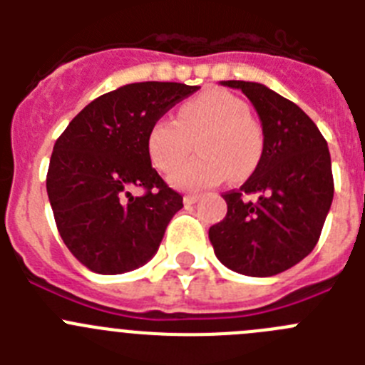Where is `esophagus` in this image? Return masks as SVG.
Returning <instances> with one entry per match:
<instances>
[{
  "instance_id": "1",
  "label": "esophagus",
  "mask_w": 365,
  "mask_h": 365,
  "mask_svg": "<svg viewBox=\"0 0 365 365\" xmlns=\"http://www.w3.org/2000/svg\"><path fill=\"white\" fill-rule=\"evenodd\" d=\"M182 201H185L186 206H192L199 201V195H193V193H190V195H185V199H182Z\"/></svg>"
}]
</instances>
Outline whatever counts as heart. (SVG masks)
Segmentation results:
<instances>
[{
    "mask_svg": "<svg viewBox=\"0 0 365 365\" xmlns=\"http://www.w3.org/2000/svg\"><path fill=\"white\" fill-rule=\"evenodd\" d=\"M197 159L172 177L175 188L206 190L228 175L241 180L254 172L263 151V133L247 102L222 89H210L182 102L177 120L159 117L148 131L146 146L153 166L170 173L188 157L195 143Z\"/></svg>",
    "mask_w": 365,
    "mask_h": 365,
    "instance_id": "b5f03b06",
    "label": "heart"
}]
</instances>
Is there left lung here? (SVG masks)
I'll use <instances>...</instances> for the list:
<instances>
[{
    "label": "left lung",
    "mask_w": 365,
    "mask_h": 365,
    "mask_svg": "<svg viewBox=\"0 0 365 365\" xmlns=\"http://www.w3.org/2000/svg\"><path fill=\"white\" fill-rule=\"evenodd\" d=\"M241 89L263 128V151L240 190L222 197L227 215L208 237L222 265L267 278L312 252L334 195L331 155L314 122L291 100L263 83L227 80Z\"/></svg>",
    "instance_id": "8db88e82"
}]
</instances>
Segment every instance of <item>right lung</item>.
I'll return each instance as SVG.
<instances>
[{
    "label": "right lung",
    "instance_id": "right-lung-1",
    "mask_svg": "<svg viewBox=\"0 0 365 365\" xmlns=\"http://www.w3.org/2000/svg\"><path fill=\"white\" fill-rule=\"evenodd\" d=\"M197 89L177 82L128 83L87 104L58 137L47 195L63 243L93 272H128L159 250L182 197L151 166L148 131ZM133 185L147 193L133 198Z\"/></svg>",
    "mask_w": 365,
    "mask_h": 365
}]
</instances>
